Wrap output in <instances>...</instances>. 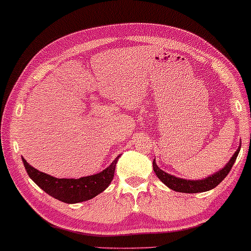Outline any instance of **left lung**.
Instances as JSON below:
<instances>
[{
    "mask_svg": "<svg viewBox=\"0 0 251 251\" xmlns=\"http://www.w3.org/2000/svg\"><path fill=\"white\" fill-rule=\"evenodd\" d=\"M240 147L236 150L234 155L231 157L229 162L226 164V166L223 168L221 171L216 173L212 176L205 178V179L201 180H187L183 179V178H177L175 176H171V175L164 173L163 170H161L159 167L156 166L155 161H153V169L154 173L156 174V176L159 177V179L167 185L168 187L171 188V190L176 192H181V193H201V192H205L209 190H212L215 188L219 183H222L223 179L227 176L229 171H231L233 164H234L236 156L240 152Z\"/></svg>",
    "mask_w": 251,
    "mask_h": 251,
    "instance_id": "left-lung-1",
    "label": "left lung"
}]
</instances>
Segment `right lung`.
<instances>
[{"mask_svg":"<svg viewBox=\"0 0 251 251\" xmlns=\"http://www.w3.org/2000/svg\"><path fill=\"white\" fill-rule=\"evenodd\" d=\"M119 157L120 155L113 161L111 166L101 173L88 177H81L78 179H67V178L59 179L35 169L25 159H23V162L28 176L46 193L65 203H78V202L90 200L106 190L114 177L115 166Z\"/></svg>","mask_w":251,"mask_h":251,"instance_id":"1","label":"right lung"}]
</instances>
